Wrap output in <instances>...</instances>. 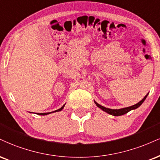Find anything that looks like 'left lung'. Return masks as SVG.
Segmentation results:
<instances>
[{
	"instance_id": "obj_1",
	"label": "left lung",
	"mask_w": 160,
	"mask_h": 160,
	"mask_svg": "<svg viewBox=\"0 0 160 160\" xmlns=\"http://www.w3.org/2000/svg\"><path fill=\"white\" fill-rule=\"evenodd\" d=\"M148 94L145 95V97L141 101L138 102V103H136V104L133 105V106H131V107H126V108H123V109H108V108H106V107H103V106L98 104V103H97V102L95 101V104L97 105L98 107H99V108H101L102 110H103L106 112L109 113V114H110L112 115H114V116H119V115H124L126 114V113H128V112H130V110H132V109H135L136 108H138V107H140L142 104V103H143L144 101H145V100L146 99V98H147Z\"/></svg>"
}]
</instances>
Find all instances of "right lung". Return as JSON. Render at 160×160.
Returning <instances> with one entry per match:
<instances>
[{
    "mask_svg": "<svg viewBox=\"0 0 160 160\" xmlns=\"http://www.w3.org/2000/svg\"><path fill=\"white\" fill-rule=\"evenodd\" d=\"M64 106H65V104L62 106V107H61L60 109H57V110H56V111H53V112H59V111H61L62 109L63 108H64ZM51 112H46V113H40L39 115H48V114H50V113H51Z\"/></svg>",
    "mask_w": 160,
    "mask_h": 160,
    "instance_id": "obj_1",
    "label": "right lung"
}]
</instances>
